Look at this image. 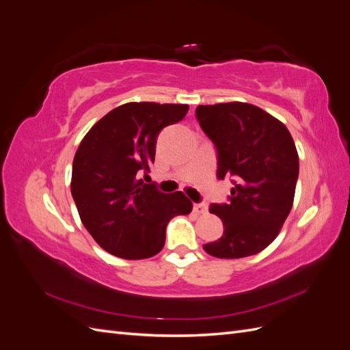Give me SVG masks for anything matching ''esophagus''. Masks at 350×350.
<instances>
[{
    "instance_id": "34e87169",
    "label": "esophagus",
    "mask_w": 350,
    "mask_h": 350,
    "mask_svg": "<svg viewBox=\"0 0 350 350\" xmlns=\"http://www.w3.org/2000/svg\"><path fill=\"white\" fill-rule=\"evenodd\" d=\"M194 211L197 215H204V213H207V206L204 204V203H196L194 204Z\"/></svg>"
}]
</instances>
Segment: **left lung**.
Masks as SVG:
<instances>
[{
	"instance_id": "8db88e82",
	"label": "left lung",
	"mask_w": 350,
	"mask_h": 350,
	"mask_svg": "<svg viewBox=\"0 0 350 350\" xmlns=\"http://www.w3.org/2000/svg\"><path fill=\"white\" fill-rule=\"evenodd\" d=\"M201 130L217 150V178L232 176L228 204H211L224 235L206 243L217 258L254 256L276 239L293 204L299 157L286 125L251 103L200 105Z\"/></svg>"
}]
</instances>
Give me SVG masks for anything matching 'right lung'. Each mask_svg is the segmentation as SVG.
Returning a JSON list of instances; mask_svg holds the SVG:
<instances>
[{
    "label": "right lung",
    "instance_id": "1",
    "mask_svg": "<svg viewBox=\"0 0 350 350\" xmlns=\"http://www.w3.org/2000/svg\"><path fill=\"white\" fill-rule=\"evenodd\" d=\"M188 105L130 102L112 109L84 135L72 161L71 194L84 228L112 256L150 258L165 245L166 226L193 203L144 184L157 135L181 121Z\"/></svg>",
    "mask_w": 350,
    "mask_h": 350
}]
</instances>
